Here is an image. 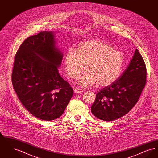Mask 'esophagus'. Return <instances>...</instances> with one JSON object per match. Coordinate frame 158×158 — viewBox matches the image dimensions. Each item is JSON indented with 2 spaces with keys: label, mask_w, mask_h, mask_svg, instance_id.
Here are the masks:
<instances>
[{
  "label": "esophagus",
  "mask_w": 158,
  "mask_h": 158,
  "mask_svg": "<svg viewBox=\"0 0 158 158\" xmlns=\"http://www.w3.org/2000/svg\"><path fill=\"white\" fill-rule=\"evenodd\" d=\"M84 90L82 89H80V88H75L74 89V92H75L76 94H80V93H82Z\"/></svg>",
  "instance_id": "esophagus-1"
}]
</instances>
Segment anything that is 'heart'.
Returning <instances> with one entry per match:
<instances>
[{
  "mask_svg": "<svg viewBox=\"0 0 158 158\" xmlns=\"http://www.w3.org/2000/svg\"><path fill=\"white\" fill-rule=\"evenodd\" d=\"M124 57L112 45L100 40H90L79 44L76 50L69 49L64 56V66L68 75L76 78L87 65V73L80 76L77 85L87 88L98 85L108 86L121 74Z\"/></svg>",
  "mask_w": 158,
  "mask_h": 158,
  "instance_id": "obj_1",
  "label": "heart"
}]
</instances>
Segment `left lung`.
Segmentation results:
<instances>
[{
	"instance_id": "1",
	"label": "left lung",
	"mask_w": 158,
	"mask_h": 158,
	"mask_svg": "<svg viewBox=\"0 0 158 158\" xmlns=\"http://www.w3.org/2000/svg\"><path fill=\"white\" fill-rule=\"evenodd\" d=\"M146 75L143 57L135 49L123 74L96 94L91 106L93 115L101 120L111 121L127 114L139 100L146 85Z\"/></svg>"
}]
</instances>
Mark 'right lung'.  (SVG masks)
I'll return each instance as SVG.
<instances>
[{
    "mask_svg": "<svg viewBox=\"0 0 158 158\" xmlns=\"http://www.w3.org/2000/svg\"><path fill=\"white\" fill-rule=\"evenodd\" d=\"M53 31L28 37L16 54L12 82L24 107L37 118L52 121L64 113L73 89L59 74L63 53Z\"/></svg>",
    "mask_w": 158,
    "mask_h": 158,
    "instance_id": "obj_1",
    "label": "right lung"
}]
</instances>
